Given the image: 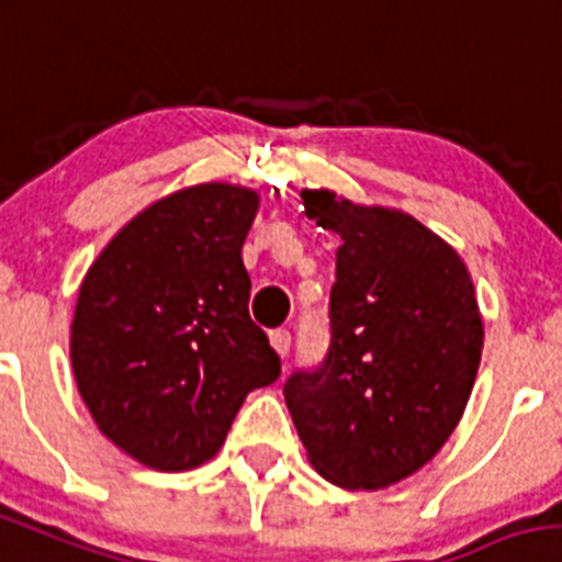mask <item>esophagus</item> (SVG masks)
Segmentation results:
<instances>
[{
  "mask_svg": "<svg viewBox=\"0 0 562 562\" xmlns=\"http://www.w3.org/2000/svg\"><path fill=\"white\" fill-rule=\"evenodd\" d=\"M270 342H272V348H276V351H278V357L284 359L286 353H290L292 334L286 331V328H276V331H270Z\"/></svg>",
  "mask_w": 562,
  "mask_h": 562,
  "instance_id": "34e87169",
  "label": "esophagus"
}]
</instances>
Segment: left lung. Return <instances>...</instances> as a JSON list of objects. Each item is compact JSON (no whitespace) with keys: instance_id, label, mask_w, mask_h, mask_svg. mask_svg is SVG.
Returning a JSON list of instances; mask_svg holds the SVG:
<instances>
[{"instance_id":"1","label":"left lung","mask_w":562,"mask_h":562,"mask_svg":"<svg viewBox=\"0 0 562 562\" xmlns=\"http://www.w3.org/2000/svg\"><path fill=\"white\" fill-rule=\"evenodd\" d=\"M306 217L342 239L328 297L331 342L284 398L308 460L348 491L424 468L460 424L482 359L468 267L404 211L301 192Z\"/></svg>"}]
</instances>
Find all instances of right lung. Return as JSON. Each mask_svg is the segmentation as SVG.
Returning <instances> with one entry per match:
<instances>
[{
	"instance_id": "right-lung-1",
	"label": "right lung",
	"mask_w": 562,
	"mask_h": 562,
	"mask_svg": "<svg viewBox=\"0 0 562 562\" xmlns=\"http://www.w3.org/2000/svg\"><path fill=\"white\" fill-rule=\"evenodd\" d=\"M250 189L203 183L158 200L86 272L71 323L77 390L102 435L156 471L217 454L281 357L250 321L241 245Z\"/></svg>"
}]
</instances>
